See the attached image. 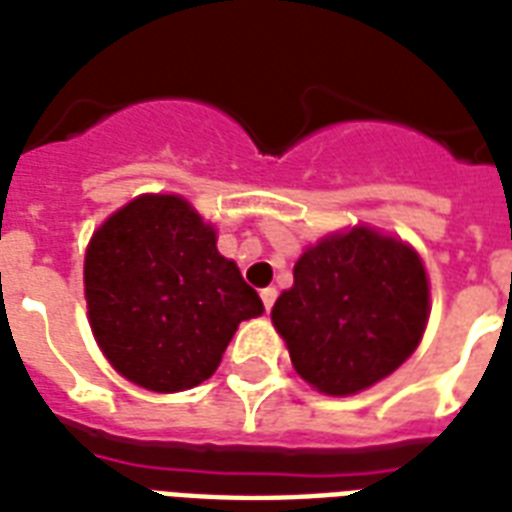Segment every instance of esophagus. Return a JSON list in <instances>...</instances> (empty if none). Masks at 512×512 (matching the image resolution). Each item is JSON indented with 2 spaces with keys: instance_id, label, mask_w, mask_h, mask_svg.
<instances>
[{
  "instance_id": "1",
  "label": "esophagus",
  "mask_w": 512,
  "mask_h": 512,
  "mask_svg": "<svg viewBox=\"0 0 512 512\" xmlns=\"http://www.w3.org/2000/svg\"><path fill=\"white\" fill-rule=\"evenodd\" d=\"M260 298H263L265 311H271L273 303H276V290H273V287H265V290H260Z\"/></svg>"
}]
</instances>
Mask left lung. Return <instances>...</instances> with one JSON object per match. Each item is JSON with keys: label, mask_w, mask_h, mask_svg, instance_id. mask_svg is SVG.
Returning a JSON list of instances; mask_svg holds the SVG:
<instances>
[{"label": "left lung", "mask_w": 512, "mask_h": 512, "mask_svg": "<svg viewBox=\"0 0 512 512\" xmlns=\"http://www.w3.org/2000/svg\"><path fill=\"white\" fill-rule=\"evenodd\" d=\"M295 284L271 311L300 378L325 395H354L395 373L421 341L429 284L403 241L354 228L295 263Z\"/></svg>", "instance_id": "left-lung-1"}]
</instances>
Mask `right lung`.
<instances>
[{
	"label": "right lung",
	"instance_id": "add662e5",
	"mask_svg": "<svg viewBox=\"0 0 512 512\" xmlns=\"http://www.w3.org/2000/svg\"><path fill=\"white\" fill-rule=\"evenodd\" d=\"M85 300L112 368L152 392H182L212 376L263 300L217 233L179 195H139L88 244Z\"/></svg>",
	"mask_w": 512,
	"mask_h": 512
}]
</instances>
